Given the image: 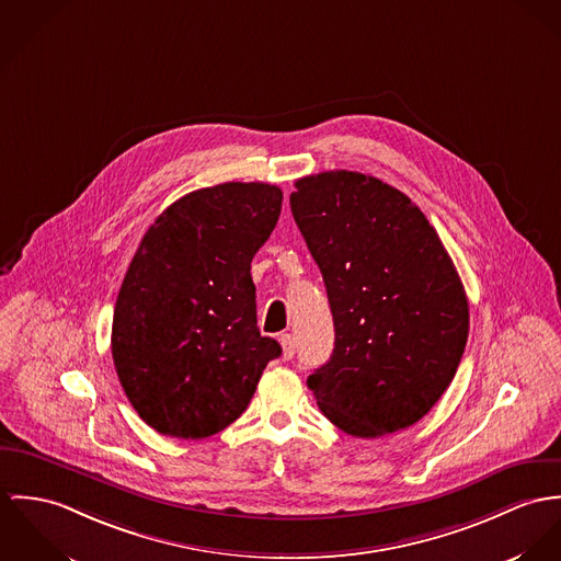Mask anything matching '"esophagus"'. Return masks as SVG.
Listing matches in <instances>:
<instances>
[{"mask_svg": "<svg viewBox=\"0 0 561 561\" xmlns=\"http://www.w3.org/2000/svg\"><path fill=\"white\" fill-rule=\"evenodd\" d=\"M279 344H282V355L284 359H293L295 357V340L290 333H282L279 335Z\"/></svg>", "mask_w": 561, "mask_h": 561, "instance_id": "esophagus-1", "label": "esophagus"}]
</instances>
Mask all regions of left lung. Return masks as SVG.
I'll return each instance as SVG.
<instances>
[{
    "label": "left lung",
    "instance_id": "left-lung-1",
    "mask_svg": "<svg viewBox=\"0 0 561 561\" xmlns=\"http://www.w3.org/2000/svg\"><path fill=\"white\" fill-rule=\"evenodd\" d=\"M293 217L333 313L331 359L308 376L322 415L376 438L420 422L449 387L469 335V304L426 215L359 172L299 179Z\"/></svg>",
    "mask_w": 561,
    "mask_h": 561
}]
</instances>
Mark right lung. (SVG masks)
I'll use <instances>...</instances> for the list:
<instances>
[{
    "instance_id": "add662e5",
    "label": "right lung",
    "mask_w": 561,
    "mask_h": 561,
    "mask_svg": "<svg viewBox=\"0 0 561 561\" xmlns=\"http://www.w3.org/2000/svg\"><path fill=\"white\" fill-rule=\"evenodd\" d=\"M282 188L224 183L168 206L118 293L112 357L128 402L157 433L206 438L248 409L282 355L255 318L251 260L282 213Z\"/></svg>"
}]
</instances>
